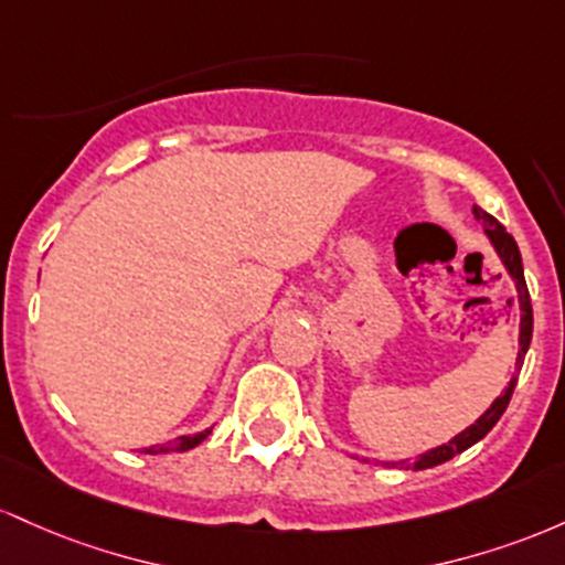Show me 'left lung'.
I'll use <instances>...</instances> for the list:
<instances>
[{"mask_svg":"<svg viewBox=\"0 0 565 565\" xmlns=\"http://www.w3.org/2000/svg\"><path fill=\"white\" fill-rule=\"evenodd\" d=\"M472 213H475V218L483 221L486 237L491 239L493 250H497V256L502 258L507 275H510L512 282H515V290H518V309H521V333H518V344H521V350H518V367H521L525 352H529V347H531V333H534V309H531V296H529V288H525L521 250H518V243H515V239H512V234L507 232L504 226L499 224V221L493 218L491 213H486L483 207H478V205L472 207ZM515 382H518V376H512L510 384H507V390L502 392V395L497 397V401L491 403V408H488L486 414L480 416L478 422L470 424V427H467L465 433H459L456 437H451V440L443 443V446L433 448V451L416 456L414 470H427V467L443 465V461L454 459L456 454L467 451V448L475 446V443L483 440V437L493 429V424L502 419V414L507 411V405H510L512 390H515ZM392 465H395V461H392Z\"/></svg>","mask_w":565,"mask_h":565,"instance_id":"8db88e82","label":"left lung"}]
</instances>
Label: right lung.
<instances>
[{
    "mask_svg": "<svg viewBox=\"0 0 565 565\" xmlns=\"http://www.w3.org/2000/svg\"><path fill=\"white\" fill-rule=\"evenodd\" d=\"M211 435V429H202L198 435H183L179 437L175 443H168V446H151V448H143V454H170V451H189V448L200 446L205 437Z\"/></svg>",
    "mask_w": 565,
    "mask_h": 565,
    "instance_id": "add662e5",
    "label": "right lung"
}]
</instances>
